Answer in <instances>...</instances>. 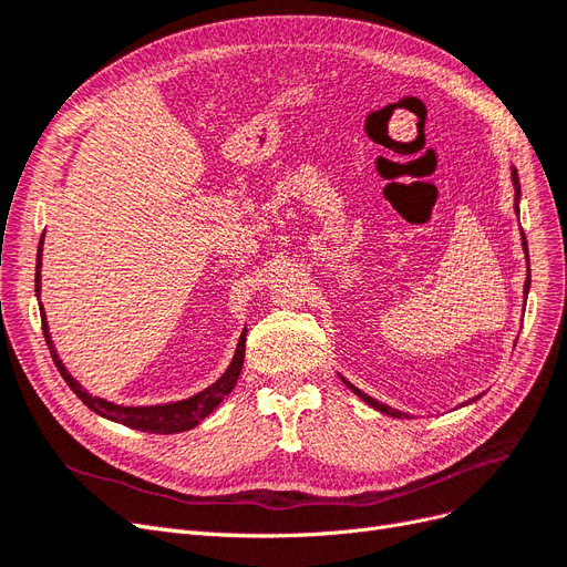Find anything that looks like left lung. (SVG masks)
<instances>
[{"instance_id": "obj_1", "label": "left lung", "mask_w": 567, "mask_h": 567, "mask_svg": "<svg viewBox=\"0 0 567 567\" xmlns=\"http://www.w3.org/2000/svg\"><path fill=\"white\" fill-rule=\"evenodd\" d=\"M511 179H513V184H516V213H518V198H520V182H518V173H516V167H513V173H511ZM523 246H525V252H527V241H525V236H523ZM527 290H529V279H527V284H525V296H527ZM342 383H346L354 394H359V398H362L369 406H373V409H379L381 414H388V416H394V419H406V414H402V411H398V409H390L388 404H381V402H375L373 398H369V394H364L362 390H357L352 383H348L346 379H342ZM477 400V398H475ZM475 400H471V402H475Z\"/></svg>"}]
</instances>
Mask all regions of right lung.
Returning <instances> with one entry per match:
<instances>
[{
    "label": "right lung",
    "instance_id": "1",
    "mask_svg": "<svg viewBox=\"0 0 567 567\" xmlns=\"http://www.w3.org/2000/svg\"><path fill=\"white\" fill-rule=\"evenodd\" d=\"M40 255H42V241H40V252H38V274H35V290H38V298H40ZM42 315V331L47 338V346L51 352V359H54V364L59 369V373L63 375V381L68 383L78 398L87 404L92 411H96L99 416H106L111 421L123 423L127 427H134V431H144V433H161V435H169V433H182V431H192L194 425H198L205 416L213 414V409L227 398V394L234 390L236 381H238V373H241L244 367V352H246V331L241 333V340H238V348L236 354L231 359V367L225 371V375L217 383H213L210 388H205L203 392L194 394V398L182 400V402H173V404H158V406H117L113 402H106L101 398H92L90 392H84L80 388V383L73 379L71 373L65 371L63 362L59 359L54 346H51V338H49V326L44 319V310Z\"/></svg>",
    "mask_w": 567,
    "mask_h": 567
}]
</instances>
